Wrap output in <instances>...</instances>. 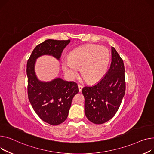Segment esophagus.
Instances as JSON below:
<instances>
[{"label": "esophagus", "instance_id": "1", "mask_svg": "<svg viewBox=\"0 0 154 154\" xmlns=\"http://www.w3.org/2000/svg\"><path fill=\"white\" fill-rule=\"evenodd\" d=\"M78 86L79 91V92H81V91H82V89H83V86H81V85H78Z\"/></svg>", "mask_w": 154, "mask_h": 154}]
</instances>
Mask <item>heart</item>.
<instances>
[{"label":"heart","instance_id":"1","mask_svg":"<svg viewBox=\"0 0 154 154\" xmlns=\"http://www.w3.org/2000/svg\"><path fill=\"white\" fill-rule=\"evenodd\" d=\"M111 55L106 47L88 45L72 51L68 59L63 63V69L70 78H74L78 69L89 84L101 81L105 76L109 65Z\"/></svg>","mask_w":154,"mask_h":154}]
</instances>
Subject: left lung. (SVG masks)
Segmentation results:
<instances>
[{
  "label": "left lung",
  "mask_w": 154,
  "mask_h": 154,
  "mask_svg": "<svg viewBox=\"0 0 154 154\" xmlns=\"http://www.w3.org/2000/svg\"><path fill=\"white\" fill-rule=\"evenodd\" d=\"M109 69L98 83L82 89L85 112L89 121L96 124L112 119L118 111L125 91L124 62L114 47Z\"/></svg>",
  "instance_id": "1"
}]
</instances>
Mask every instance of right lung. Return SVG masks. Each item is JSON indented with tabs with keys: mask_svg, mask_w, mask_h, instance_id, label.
I'll return each mask as SVG.
<instances>
[{
	"mask_svg": "<svg viewBox=\"0 0 154 154\" xmlns=\"http://www.w3.org/2000/svg\"><path fill=\"white\" fill-rule=\"evenodd\" d=\"M70 40H47L33 50L27 61V91L33 110L44 122L57 125L68 117L71 101L79 90L76 83L56 78L50 82L40 81L35 73L36 59L43 55H52L59 60Z\"/></svg>",
	"mask_w": 154,
	"mask_h": 154,
	"instance_id": "add662e5",
	"label": "right lung"
}]
</instances>
